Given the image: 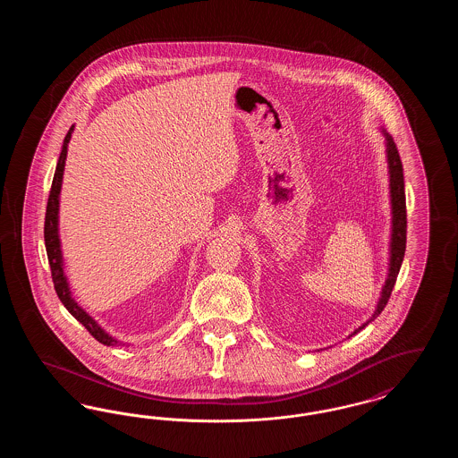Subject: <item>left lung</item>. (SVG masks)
Returning <instances> with one entry per match:
<instances>
[{"label":"left lung","mask_w":458,"mask_h":458,"mask_svg":"<svg viewBox=\"0 0 458 458\" xmlns=\"http://www.w3.org/2000/svg\"><path fill=\"white\" fill-rule=\"evenodd\" d=\"M385 146H386V161H388V176H390V204H392V235H390V258H388V276L383 284L379 301L376 304V309L372 312L369 319L357 327L352 335L359 333L360 329L369 325L370 321H374L381 310L385 309V305L388 304V299L392 295L393 286L396 282L398 271L402 267V261L405 256V242H407V209H405V182H403V168H402V161H400V154L393 142V137L385 131ZM350 335V336H352ZM349 336V338H350Z\"/></svg>","instance_id":"8db88e82"}]
</instances>
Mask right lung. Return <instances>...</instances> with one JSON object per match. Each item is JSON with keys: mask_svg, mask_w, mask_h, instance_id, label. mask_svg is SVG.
I'll return each instance as SVG.
<instances>
[{"mask_svg": "<svg viewBox=\"0 0 458 458\" xmlns=\"http://www.w3.org/2000/svg\"><path fill=\"white\" fill-rule=\"evenodd\" d=\"M72 131L73 125L70 127V131L66 133L64 146H62V153L56 163V170L53 176V183H51V192L47 199V208H46V221H44V243H46V252H47V261L51 267V276H53V284L55 290L62 301V304L65 305L66 310L79 321L82 323L89 333L103 345H125L120 340H116L114 336H111L108 331H105L103 327L98 325V321L89 316L88 312L77 304V301L72 295V288L68 284V278L65 275V262H64V252H62V240H60V192H62V183H64V172H65L66 153H68V142L72 139Z\"/></svg>", "mask_w": 458, "mask_h": 458, "instance_id": "obj_1", "label": "right lung"}]
</instances>
